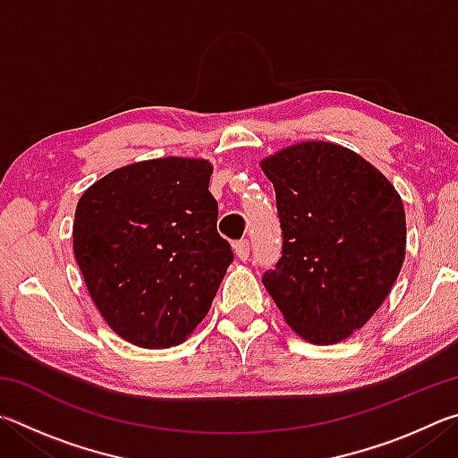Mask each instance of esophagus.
<instances>
[{
	"label": "esophagus",
	"mask_w": 458,
	"mask_h": 458,
	"mask_svg": "<svg viewBox=\"0 0 458 458\" xmlns=\"http://www.w3.org/2000/svg\"><path fill=\"white\" fill-rule=\"evenodd\" d=\"M234 252L240 260H248V257H250V242L248 240H238V242H234Z\"/></svg>",
	"instance_id": "esophagus-1"
}]
</instances>
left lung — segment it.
<instances>
[{
	"label": "left lung",
	"instance_id": "left-lung-1",
	"mask_svg": "<svg viewBox=\"0 0 458 458\" xmlns=\"http://www.w3.org/2000/svg\"><path fill=\"white\" fill-rule=\"evenodd\" d=\"M260 167L275 185L283 230V254L262 283L303 339H347L384 303L404 265L402 198L374 165L335 143L286 147Z\"/></svg>",
	"mask_w": 458,
	"mask_h": 458
}]
</instances>
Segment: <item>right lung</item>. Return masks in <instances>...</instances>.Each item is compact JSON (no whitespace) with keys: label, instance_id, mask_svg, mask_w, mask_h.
Here are the masks:
<instances>
[{"label":"right lung","instance_id":"right-lung-1","mask_svg":"<svg viewBox=\"0 0 458 458\" xmlns=\"http://www.w3.org/2000/svg\"><path fill=\"white\" fill-rule=\"evenodd\" d=\"M204 159L161 157L119 167L76 206L74 257L117 335L164 350L210 311L234 252L218 234Z\"/></svg>","mask_w":458,"mask_h":458}]
</instances>
